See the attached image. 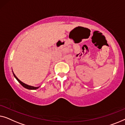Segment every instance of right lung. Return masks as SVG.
<instances>
[{
    "mask_svg": "<svg viewBox=\"0 0 125 125\" xmlns=\"http://www.w3.org/2000/svg\"><path fill=\"white\" fill-rule=\"evenodd\" d=\"M13 75H14V76H15V78L16 79V80H17V81H18V82L21 84V85L22 86V87H24V88H25L28 89H38V88H39V87H33V86H31V85H27V84L24 83L23 82H22L21 81H20V80L18 78H17L16 76V75H15V73H13Z\"/></svg>",
    "mask_w": 125,
    "mask_h": 125,
    "instance_id": "add662e5",
    "label": "right lung"
}]
</instances>
